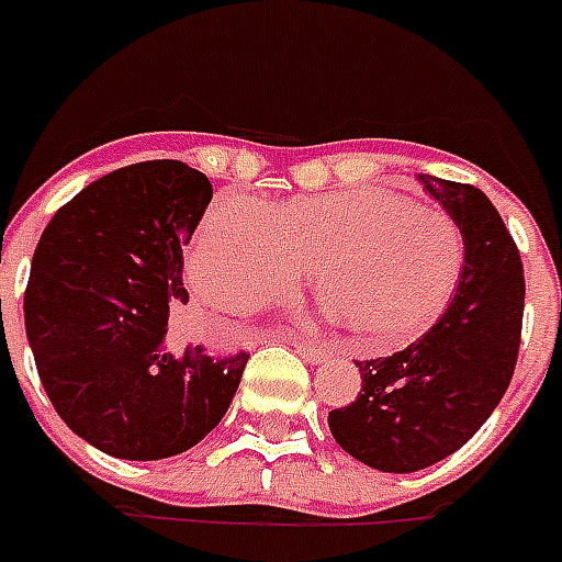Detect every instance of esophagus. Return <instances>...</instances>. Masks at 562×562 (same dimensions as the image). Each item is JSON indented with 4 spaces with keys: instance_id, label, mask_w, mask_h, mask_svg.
Wrapping results in <instances>:
<instances>
[{
    "instance_id": "obj_1",
    "label": "esophagus",
    "mask_w": 562,
    "mask_h": 562,
    "mask_svg": "<svg viewBox=\"0 0 562 562\" xmlns=\"http://www.w3.org/2000/svg\"><path fill=\"white\" fill-rule=\"evenodd\" d=\"M284 339H286V342L295 345V351L302 353V357L307 359L310 366H318V362H325V359H327L325 348H313V345H307V342H295L293 334H284Z\"/></svg>"
}]
</instances>
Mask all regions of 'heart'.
I'll return each instance as SVG.
<instances>
[{
	"instance_id": "b5f03b06",
	"label": "heart",
	"mask_w": 562,
	"mask_h": 562,
	"mask_svg": "<svg viewBox=\"0 0 562 562\" xmlns=\"http://www.w3.org/2000/svg\"><path fill=\"white\" fill-rule=\"evenodd\" d=\"M186 267L196 293L228 313L284 299L313 269L327 310L371 348H394L450 304L464 240L450 214L380 188L302 196L269 211L226 194L200 220Z\"/></svg>"
}]
</instances>
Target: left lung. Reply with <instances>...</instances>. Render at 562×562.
<instances>
[{"instance_id": "1", "label": "left lung", "mask_w": 562, "mask_h": 562, "mask_svg": "<svg viewBox=\"0 0 562 562\" xmlns=\"http://www.w3.org/2000/svg\"><path fill=\"white\" fill-rule=\"evenodd\" d=\"M420 182L464 237L459 286L420 339L357 362V401L327 415L336 443L383 473H415L461 450L508 392L522 334V260L499 211L464 182Z\"/></svg>"}]
</instances>
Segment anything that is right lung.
<instances>
[{"label":"right lung","instance_id":"1","mask_svg":"<svg viewBox=\"0 0 562 562\" xmlns=\"http://www.w3.org/2000/svg\"><path fill=\"white\" fill-rule=\"evenodd\" d=\"M211 194L186 161H138L71 196L40 237L25 290L37 374L63 424L106 456L191 450L240 385L246 351H168L170 313L188 304L182 246Z\"/></svg>","mask_w":562,"mask_h":562}]
</instances>
